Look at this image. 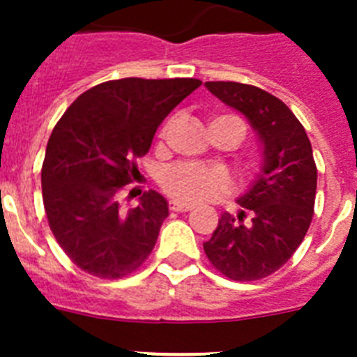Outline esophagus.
Segmentation results:
<instances>
[{"instance_id":"34e87169","label":"esophagus","mask_w":357,"mask_h":357,"mask_svg":"<svg viewBox=\"0 0 357 357\" xmlns=\"http://www.w3.org/2000/svg\"><path fill=\"white\" fill-rule=\"evenodd\" d=\"M195 208L193 204H185V202H181V200H172L169 202V210L172 211H191Z\"/></svg>"}]
</instances>
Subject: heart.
<instances>
[{
	"instance_id": "b5f03b06",
	"label": "heart",
	"mask_w": 357,
	"mask_h": 357,
	"mask_svg": "<svg viewBox=\"0 0 357 357\" xmlns=\"http://www.w3.org/2000/svg\"><path fill=\"white\" fill-rule=\"evenodd\" d=\"M226 119L235 120L243 126V122L235 116L222 114L215 120ZM244 132V126H243ZM162 185L167 195H172L175 200H181L185 204H197L204 202L229 188V176L225 169L219 167H206L199 164H178L169 167L162 176Z\"/></svg>"
}]
</instances>
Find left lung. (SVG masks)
Listing matches in <instances>:
<instances>
[{
	"mask_svg": "<svg viewBox=\"0 0 357 357\" xmlns=\"http://www.w3.org/2000/svg\"><path fill=\"white\" fill-rule=\"evenodd\" d=\"M213 96L246 116L261 146V172L238 197L237 217L222 213L204 252L234 281L263 279L287 263L314 215L317 169L305 128L281 100L255 85L206 82Z\"/></svg>",
	"mask_w": 357,
	"mask_h": 357,
	"instance_id": "left-lung-1",
	"label": "left lung"
}]
</instances>
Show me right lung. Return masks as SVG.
I'll return each instance as SVG.
<instances>
[{
	"mask_svg": "<svg viewBox=\"0 0 357 357\" xmlns=\"http://www.w3.org/2000/svg\"><path fill=\"white\" fill-rule=\"evenodd\" d=\"M200 85L195 78H122L94 85L52 129L41 167L47 219L61 250L84 272L119 279L135 272L157 243L167 200L147 191L123 211L119 195L158 126Z\"/></svg>",
	"mask_w": 357,
	"mask_h": 357,
	"instance_id": "obj_1",
	"label": "right lung"
}]
</instances>
